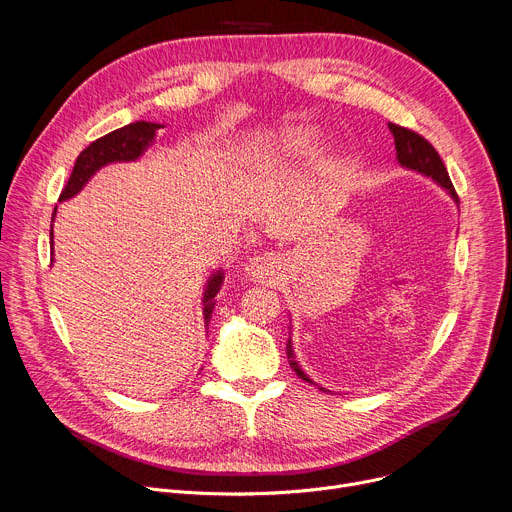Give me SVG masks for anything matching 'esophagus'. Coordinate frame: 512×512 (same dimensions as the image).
Listing matches in <instances>:
<instances>
[{
  "mask_svg": "<svg viewBox=\"0 0 512 512\" xmlns=\"http://www.w3.org/2000/svg\"><path fill=\"white\" fill-rule=\"evenodd\" d=\"M277 257L271 255V253H265V255H257L253 259L247 261L245 265V273L251 281H269L275 273H277Z\"/></svg>",
  "mask_w": 512,
  "mask_h": 512,
  "instance_id": "1",
  "label": "esophagus"
}]
</instances>
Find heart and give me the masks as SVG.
Wrapping results in <instances>:
<instances>
[{"mask_svg":"<svg viewBox=\"0 0 512 512\" xmlns=\"http://www.w3.org/2000/svg\"><path fill=\"white\" fill-rule=\"evenodd\" d=\"M322 137L318 131L308 127H296L279 133L273 139L271 154L275 160H302L310 158L320 150Z\"/></svg>","mask_w":512,"mask_h":512,"instance_id":"1","label":"heart"}]
</instances>
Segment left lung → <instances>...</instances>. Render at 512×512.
Listing matches in <instances>:
<instances>
[{"instance_id": "8db88e82", "label": "left lung", "mask_w": 512, "mask_h": 512, "mask_svg": "<svg viewBox=\"0 0 512 512\" xmlns=\"http://www.w3.org/2000/svg\"><path fill=\"white\" fill-rule=\"evenodd\" d=\"M389 129H391V133H393V137H395L397 162H399L403 168H407V170H413V172H419V174L431 178L437 186H442L444 190H448V194L454 198L456 204H460V198H458V194H456V190H454V184H452V180H450V176H448V170H446V166H444L440 154L435 152L433 145H431L425 137H421L419 133H415V131H411V129H407V127L389 123ZM287 360H289V367L296 371V375H298L302 381H306V383H310V385H316V383L300 369V364H298L296 354H294V346H291V336L287 338ZM316 387H318L320 391H326V389L320 387V385H316Z\"/></svg>"}]
</instances>
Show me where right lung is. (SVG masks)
<instances>
[{
    "instance_id": "1",
    "label": "right lung",
    "mask_w": 512,
    "mask_h": 512,
    "mask_svg": "<svg viewBox=\"0 0 512 512\" xmlns=\"http://www.w3.org/2000/svg\"><path fill=\"white\" fill-rule=\"evenodd\" d=\"M164 127L160 123H152V121H135L129 123L121 129H115L99 139H95L87 150H83L75 162V168H72V174L60 194V202L68 200L72 196H77L85 184L107 164L113 162H135L139 156H143V152L150 148L156 139V131ZM56 216V208L52 212V223ZM54 233L50 227V245H54ZM52 261H54V249H52ZM225 273L223 271H214L208 277L206 289H204V298H202V316H204V326H208L210 316H212V308H214V298L218 291H221Z\"/></svg>"
}]
</instances>
